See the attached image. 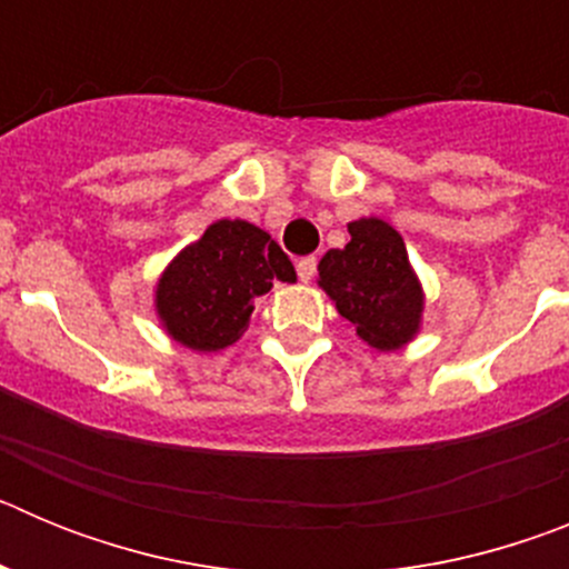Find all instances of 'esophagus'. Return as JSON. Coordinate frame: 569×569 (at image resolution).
Returning a JSON list of instances; mask_svg holds the SVG:
<instances>
[{"label": "esophagus", "mask_w": 569, "mask_h": 569, "mask_svg": "<svg viewBox=\"0 0 569 569\" xmlns=\"http://www.w3.org/2000/svg\"><path fill=\"white\" fill-rule=\"evenodd\" d=\"M316 264H319L316 256H305V259H299V264H296V273H299V279L305 281V284L316 276Z\"/></svg>", "instance_id": "obj_1"}]
</instances>
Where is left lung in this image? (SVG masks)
Segmentation results:
<instances>
[{"label": "left lung", "instance_id": "obj_1", "mask_svg": "<svg viewBox=\"0 0 569 569\" xmlns=\"http://www.w3.org/2000/svg\"><path fill=\"white\" fill-rule=\"evenodd\" d=\"M341 250L319 261V284L336 310L376 350H399L421 321V284L407 261L405 239L381 219L347 224Z\"/></svg>", "mask_w": 569, "mask_h": 569}]
</instances>
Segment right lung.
Wrapping results in <instances>:
<instances>
[{
  "mask_svg": "<svg viewBox=\"0 0 569 569\" xmlns=\"http://www.w3.org/2000/svg\"><path fill=\"white\" fill-rule=\"evenodd\" d=\"M273 281H296L288 253L256 224L219 219L170 261L156 310L179 345L210 353L248 330L256 299Z\"/></svg>",
  "mask_w": 569,
  "mask_h": 569,
  "instance_id": "add662e5",
  "label": "right lung"
}]
</instances>
